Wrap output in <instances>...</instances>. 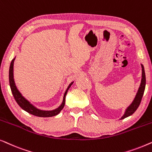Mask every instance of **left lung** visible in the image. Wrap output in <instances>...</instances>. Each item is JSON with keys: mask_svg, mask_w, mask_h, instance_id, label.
Returning <instances> with one entry per match:
<instances>
[{"mask_svg": "<svg viewBox=\"0 0 152 152\" xmlns=\"http://www.w3.org/2000/svg\"><path fill=\"white\" fill-rule=\"evenodd\" d=\"M141 66H142V80H141V83H140V87H139L138 88V93H137L136 97L134 98V101H133V102L132 103V104H131L129 107L126 109L125 113H124V115L121 118V119H124V118L129 117V116L132 115V114L136 111L140 104L141 99H142L143 94H144L145 84H146V78H145V72L144 66H143V65H142V64H141Z\"/></svg>", "mask_w": 152, "mask_h": 152, "instance_id": "1", "label": "left lung"}]
</instances>
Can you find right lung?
Instances as JSON below:
<instances>
[{"instance_id":"1","label":"right lung","mask_w":152,"mask_h":152,"mask_svg":"<svg viewBox=\"0 0 152 152\" xmlns=\"http://www.w3.org/2000/svg\"><path fill=\"white\" fill-rule=\"evenodd\" d=\"M15 60V58L12 60L10 66V71H9V81H10V86L11 88V91L13 96L15 99V100L18 105L20 106V108L28 112V113L32 114V115L38 116V117H42V118H48V117H53V116L57 115V114L60 113V111L63 109L65 105V99H66V95L67 94V92L68 89L70 88V87L72 84V82L69 86H68V88L66 89L65 93L64 95V99H63V102H62L61 105L60 106L59 108L56 109L53 111H42V110L37 109L36 107H34L32 104L29 102L26 98H24V97L22 96V95L20 94V93L18 91V90L16 88L15 83H14V73H13V69H14V61Z\"/></svg>"}]
</instances>
